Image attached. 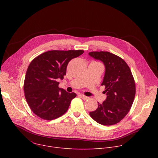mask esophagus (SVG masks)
I'll return each mask as SVG.
<instances>
[{"instance_id":"34e87169","label":"esophagus","mask_w":158,"mask_h":158,"mask_svg":"<svg viewBox=\"0 0 158 158\" xmlns=\"http://www.w3.org/2000/svg\"><path fill=\"white\" fill-rule=\"evenodd\" d=\"M79 96H81V98L82 99H84V100H87V99H89V98H88V97H87V96H84V95L80 94Z\"/></svg>"}]
</instances>
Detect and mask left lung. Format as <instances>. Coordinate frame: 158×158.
<instances>
[{"label":"left lung","mask_w":158,"mask_h":158,"mask_svg":"<svg viewBox=\"0 0 158 158\" xmlns=\"http://www.w3.org/2000/svg\"><path fill=\"white\" fill-rule=\"evenodd\" d=\"M89 55L102 61L105 74L102 85H105L107 98L98 107L90 112L97 123L110 126L121 121L129 112L136 94L135 82L126 62L120 57L109 52H91Z\"/></svg>","instance_id":"1"}]
</instances>
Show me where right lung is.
Segmentation results:
<instances>
[{"label":"right lung","instance_id":"right-lung-1","mask_svg":"<svg viewBox=\"0 0 158 158\" xmlns=\"http://www.w3.org/2000/svg\"><path fill=\"white\" fill-rule=\"evenodd\" d=\"M84 53V51H50L30 63L24 84L26 99L34 113L45 120L62 116L76 97L59 87L58 80L66 74L69 62Z\"/></svg>","mask_w":158,"mask_h":158}]
</instances>
